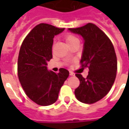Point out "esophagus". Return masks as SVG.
Here are the masks:
<instances>
[{
	"mask_svg": "<svg viewBox=\"0 0 129 129\" xmlns=\"http://www.w3.org/2000/svg\"><path fill=\"white\" fill-rule=\"evenodd\" d=\"M70 76H72V75H74V73H73V72H70Z\"/></svg>",
	"mask_w": 129,
	"mask_h": 129,
	"instance_id": "esophagus-1",
	"label": "esophagus"
}]
</instances>
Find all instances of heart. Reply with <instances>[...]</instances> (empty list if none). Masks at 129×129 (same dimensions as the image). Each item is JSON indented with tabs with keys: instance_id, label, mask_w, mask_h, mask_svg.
<instances>
[{
	"instance_id": "b5f03b06",
	"label": "heart",
	"mask_w": 129,
	"mask_h": 129,
	"mask_svg": "<svg viewBox=\"0 0 129 129\" xmlns=\"http://www.w3.org/2000/svg\"><path fill=\"white\" fill-rule=\"evenodd\" d=\"M64 39H65V41H66V42H67V44L68 45L70 44L73 42L78 40L75 36H73L72 34H66L65 37H64Z\"/></svg>"
}]
</instances>
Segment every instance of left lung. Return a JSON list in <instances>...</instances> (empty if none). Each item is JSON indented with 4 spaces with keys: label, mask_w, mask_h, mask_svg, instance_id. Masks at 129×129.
<instances>
[{
    "label": "left lung",
    "mask_w": 129,
    "mask_h": 129,
    "mask_svg": "<svg viewBox=\"0 0 129 129\" xmlns=\"http://www.w3.org/2000/svg\"><path fill=\"white\" fill-rule=\"evenodd\" d=\"M69 30L84 39L80 64L82 68L89 69L86 78L80 74L75 75L80 84L75 89V95L79 101L94 103L106 95L115 81L117 58L114 47L106 34L92 23Z\"/></svg>",
    "instance_id": "obj_1"
}]
</instances>
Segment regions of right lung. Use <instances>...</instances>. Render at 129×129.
I'll use <instances>...</instances> for the list:
<instances>
[{"mask_svg": "<svg viewBox=\"0 0 129 129\" xmlns=\"http://www.w3.org/2000/svg\"><path fill=\"white\" fill-rule=\"evenodd\" d=\"M47 23H39L24 39L18 59V76L25 93L39 106L57 101L59 92L69 76L60 68L59 73L48 71L47 62L52 58L53 38L64 31Z\"/></svg>", "mask_w": 129, "mask_h": 129, "instance_id": "right-lung-1", "label": "right lung"}]
</instances>
